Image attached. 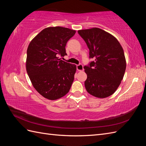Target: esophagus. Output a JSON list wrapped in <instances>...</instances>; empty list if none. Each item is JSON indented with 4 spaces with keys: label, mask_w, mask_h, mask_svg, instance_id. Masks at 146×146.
Returning <instances> with one entry per match:
<instances>
[{
    "label": "esophagus",
    "mask_w": 146,
    "mask_h": 146,
    "mask_svg": "<svg viewBox=\"0 0 146 146\" xmlns=\"http://www.w3.org/2000/svg\"><path fill=\"white\" fill-rule=\"evenodd\" d=\"M77 69L78 71H83V69H84L83 65L82 64L77 65Z\"/></svg>",
    "instance_id": "1"
}]
</instances>
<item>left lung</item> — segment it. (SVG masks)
I'll list each match as a JSON object with an SVG mask.
<instances>
[{
	"label": "left lung",
	"instance_id": "obj_1",
	"mask_svg": "<svg viewBox=\"0 0 146 146\" xmlns=\"http://www.w3.org/2000/svg\"><path fill=\"white\" fill-rule=\"evenodd\" d=\"M78 33L89 48L90 58L94 59L84 67L87 74L86 90L96 98H107L116 91L124 76L126 60L123 48L115 37L100 29L80 30Z\"/></svg>",
	"mask_w": 146,
	"mask_h": 146
}]
</instances>
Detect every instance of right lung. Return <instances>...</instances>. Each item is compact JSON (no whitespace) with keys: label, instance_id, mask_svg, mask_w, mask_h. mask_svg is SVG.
Listing matches in <instances>:
<instances>
[{"label":"right lung","instance_id":"1","mask_svg":"<svg viewBox=\"0 0 146 146\" xmlns=\"http://www.w3.org/2000/svg\"><path fill=\"white\" fill-rule=\"evenodd\" d=\"M76 31L62 27L43 29L27 48L26 70L32 85L48 100H56L69 91L76 65L58 59L66 55L65 47Z\"/></svg>","mask_w":146,"mask_h":146}]
</instances>
